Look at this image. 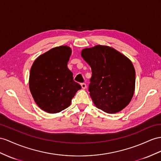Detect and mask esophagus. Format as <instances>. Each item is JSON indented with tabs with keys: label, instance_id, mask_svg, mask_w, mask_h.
Instances as JSON below:
<instances>
[{
	"label": "esophagus",
	"instance_id": "obj_1",
	"mask_svg": "<svg viewBox=\"0 0 161 161\" xmlns=\"http://www.w3.org/2000/svg\"><path fill=\"white\" fill-rule=\"evenodd\" d=\"M81 86L82 89H86V84H84V83H81Z\"/></svg>",
	"mask_w": 161,
	"mask_h": 161
}]
</instances>
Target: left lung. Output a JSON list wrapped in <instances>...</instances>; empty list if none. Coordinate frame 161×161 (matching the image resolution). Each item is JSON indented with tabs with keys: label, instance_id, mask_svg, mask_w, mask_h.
Segmentation results:
<instances>
[{
	"label": "left lung",
	"instance_id": "left-lung-1",
	"mask_svg": "<svg viewBox=\"0 0 161 161\" xmlns=\"http://www.w3.org/2000/svg\"><path fill=\"white\" fill-rule=\"evenodd\" d=\"M81 56L92 69L89 91L94 105L108 114L125 109L135 88V71L130 60L114 48L101 45L83 49Z\"/></svg>",
	"mask_w": 161,
	"mask_h": 161
}]
</instances>
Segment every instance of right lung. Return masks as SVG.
<instances>
[{"instance_id": "add662e5", "label": "right lung", "mask_w": 161, "mask_h": 161, "mask_svg": "<svg viewBox=\"0 0 161 161\" xmlns=\"http://www.w3.org/2000/svg\"><path fill=\"white\" fill-rule=\"evenodd\" d=\"M71 52L67 45L53 47L36 58L32 65L30 91L36 104L45 112L56 114L67 108L81 88L67 67Z\"/></svg>"}]
</instances>
